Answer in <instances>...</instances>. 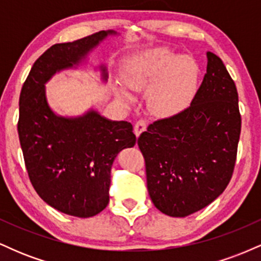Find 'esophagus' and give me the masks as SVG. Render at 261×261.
Segmentation results:
<instances>
[{"instance_id":"obj_1","label":"esophagus","mask_w":261,"mask_h":261,"mask_svg":"<svg viewBox=\"0 0 261 261\" xmlns=\"http://www.w3.org/2000/svg\"><path fill=\"white\" fill-rule=\"evenodd\" d=\"M146 127H147V121H146V119H139V120L136 121V124H135V127H134L135 135L139 137L140 134L142 133V131L146 130Z\"/></svg>"}]
</instances>
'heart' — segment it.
Instances as JSON below:
<instances>
[{
    "mask_svg": "<svg viewBox=\"0 0 261 261\" xmlns=\"http://www.w3.org/2000/svg\"><path fill=\"white\" fill-rule=\"evenodd\" d=\"M197 65L185 56H175L166 49H154L140 56L128 72L125 83L133 91L151 87L148 107L154 114L168 116L179 113L193 99L197 83ZM119 98L130 103L126 92L119 91Z\"/></svg>",
    "mask_w": 261,
    "mask_h": 261,
    "instance_id": "heart-1",
    "label": "heart"
}]
</instances>
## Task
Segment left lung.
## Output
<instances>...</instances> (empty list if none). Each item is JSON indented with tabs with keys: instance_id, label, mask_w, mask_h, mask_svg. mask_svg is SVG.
<instances>
[{
	"instance_id": "1",
	"label": "left lung",
	"mask_w": 261,
	"mask_h": 261,
	"mask_svg": "<svg viewBox=\"0 0 261 261\" xmlns=\"http://www.w3.org/2000/svg\"><path fill=\"white\" fill-rule=\"evenodd\" d=\"M206 55L207 70L190 106L149 124L137 140L152 202L172 217L189 216L217 199L236 166L238 92L222 60Z\"/></svg>"
}]
</instances>
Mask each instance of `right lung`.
I'll use <instances>...</instances> for the list:
<instances>
[{
    "label": "right lung",
    "instance_id": "add662e5",
    "mask_svg": "<svg viewBox=\"0 0 261 261\" xmlns=\"http://www.w3.org/2000/svg\"><path fill=\"white\" fill-rule=\"evenodd\" d=\"M108 34L114 32L53 45L34 62L19 95L18 135L33 188L47 205L74 217L107 207L113 162L121 149L134 147L136 136L131 122L108 120L93 110L74 119L55 115L44 83L79 64Z\"/></svg>",
    "mask_w": 261,
    "mask_h": 261
}]
</instances>
